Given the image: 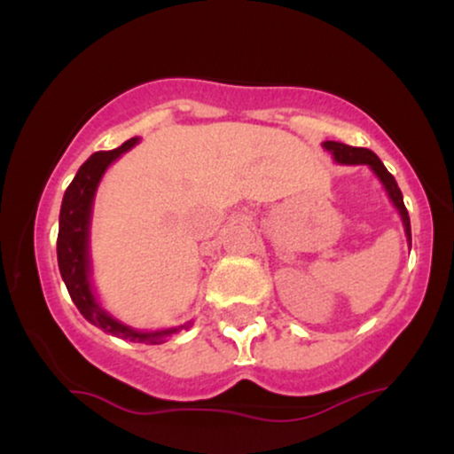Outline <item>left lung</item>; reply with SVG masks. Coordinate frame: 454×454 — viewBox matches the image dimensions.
Returning <instances> with one entry per match:
<instances>
[{
    "instance_id": "8db88e82",
    "label": "left lung",
    "mask_w": 454,
    "mask_h": 454,
    "mask_svg": "<svg viewBox=\"0 0 454 454\" xmlns=\"http://www.w3.org/2000/svg\"><path fill=\"white\" fill-rule=\"evenodd\" d=\"M322 147H325L328 153H333V158L340 161V164H367L369 168L376 173L378 179L382 181L388 198L393 200L395 209H397V213L401 215V222H403V228H405V237H408V245L411 247V231H410L408 209H405V205H403V196H401L397 181H395V176L388 173L387 166L382 164V160H380L373 151H369L364 147H350V145L335 143V140H326V143H322Z\"/></svg>"
}]
</instances>
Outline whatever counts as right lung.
Masks as SVG:
<instances>
[{
  "label": "right lung",
  "instance_id": "add662e5",
  "mask_svg": "<svg viewBox=\"0 0 454 454\" xmlns=\"http://www.w3.org/2000/svg\"><path fill=\"white\" fill-rule=\"evenodd\" d=\"M137 143L138 138H129L121 147L113 151H98L78 168L72 184L67 185L64 200H61L59 234H57V262H59V273L64 278V284L72 301H74L78 311L85 316V320H90L93 326L102 328V331L111 333L114 337H121V340L138 343H161L166 337L179 331V328L143 333L121 325L113 316H108L102 309V305L98 303L90 279V222L93 196H96L98 184H100L102 175L106 173L108 166L117 158H121V153H126ZM187 325L184 326L187 328Z\"/></svg>",
  "mask_w": 454,
  "mask_h": 454
}]
</instances>
